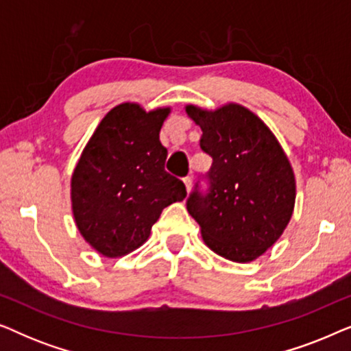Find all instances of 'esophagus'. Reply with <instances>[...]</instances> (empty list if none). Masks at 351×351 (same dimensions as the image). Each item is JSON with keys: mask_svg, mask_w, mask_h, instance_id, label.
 <instances>
[{"mask_svg": "<svg viewBox=\"0 0 351 351\" xmlns=\"http://www.w3.org/2000/svg\"><path fill=\"white\" fill-rule=\"evenodd\" d=\"M184 184H185L186 191H190V186H191V177H190V176L184 177Z\"/></svg>", "mask_w": 351, "mask_h": 351, "instance_id": "esophagus-1", "label": "esophagus"}]
</instances>
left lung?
Wrapping results in <instances>:
<instances>
[{
  "instance_id": "8db88e82",
  "label": "left lung",
  "mask_w": 351,
  "mask_h": 351,
  "mask_svg": "<svg viewBox=\"0 0 351 351\" xmlns=\"http://www.w3.org/2000/svg\"><path fill=\"white\" fill-rule=\"evenodd\" d=\"M186 113L203 131L201 150L213 158L186 198V209L214 252L251 262L289 223L295 201L292 167L270 129L241 105L215 112L189 105Z\"/></svg>"
}]
</instances>
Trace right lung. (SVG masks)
<instances>
[{"instance_id": "1", "label": "right lung", "mask_w": 351, "mask_h": 351, "mask_svg": "<svg viewBox=\"0 0 351 351\" xmlns=\"http://www.w3.org/2000/svg\"><path fill=\"white\" fill-rule=\"evenodd\" d=\"M167 113L136 104L110 110L75 167V222L104 256H124L145 243L162 209L186 196L184 182L165 169L160 129Z\"/></svg>"}]
</instances>
